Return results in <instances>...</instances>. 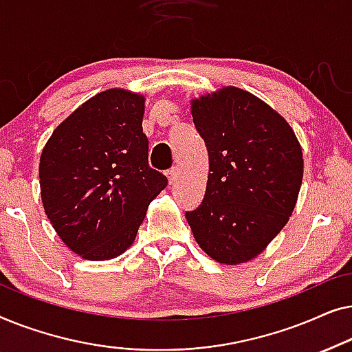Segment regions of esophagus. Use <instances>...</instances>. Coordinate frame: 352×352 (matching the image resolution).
Returning a JSON list of instances; mask_svg holds the SVG:
<instances>
[{
    "instance_id": "obj_1",
    "label": "esophagus",
    "mask_w": 352,
    "mask_h": 352,
    "mask_svg": "<svg viewBox=\"0 0 352 352\" xmlns=\"http://www.w3.org/2000/svg\"><path fill=\"white\" fill-rule=\"evenodd\" d=\"M166 177L170 182H175L179 177V170L177 168H171L170 171H166Z\"/></svg>"
}]
</instances>
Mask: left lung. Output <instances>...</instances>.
Returning <instances> with one entry per match:
<instances>
[{
  "label": "left lung",
  "mask_w": 352,
  "mask_h": 352,
  "mask_svg": "<svg viewBox=\"0 0 352 352\" xmlns=\"http://www.w3.org/2000/svg\"><path fill=\"white\" fill-rule=\"evenodd\" d=\"M208 151V182L186 219L204 252L221 264L256 258L288 223L302 181V151L287 120L235 86L192 99Z\"/></svg>",
  "instance_id": "1"
}]
</instances>
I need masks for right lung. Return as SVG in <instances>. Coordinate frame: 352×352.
I'll return each mask as SVG.
<instances>
[{"instance_id": "right-lung-1", "label": "right lung", "mask_w": 352, "mask_h": 352, "mask_svg": "<svg viewBox=\"0 0 352 352\" xmlns=\"http://www.w3.org/2000/svg\"><path fill=\"white\" fill-rule=\"evenodd\" d=\"M144 102L128 89L102 91L72 112L41 152L45 213L62 242L89 261L126 252L168 184L148 166Z\"/></svg>"}]
</instances>
